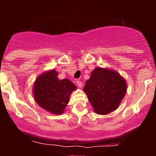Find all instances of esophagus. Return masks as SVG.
Listing matches in <instances>:
<instances>
[{
  "label": "esophagus",
  "instance_id": "1",
  "mask_svg": "<svg viewBox=\"0 0 156 156\" xmlns=\"http://www.w3.org/2000/svg\"><path fill=\"white\" fill-rule=\"evenodd\" d=\"M76 83L79 88H82V87H83V83H82L81 81H80V80H77Z\"/></svg>",
  "mask_w": 156,
  "mask_h": 156
}]
</instances>
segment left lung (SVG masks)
Instances as JSON below:
<instances>
[{"mask_svg": "<svg viewBox=\"0 0 156 156\" xmlns=\"http://www.w3.org/2000/svg\"><path fill=\"white\" fill-rule=\"evenodd\" d=\"M127 87L126 80L117 71L97 67L83 90L94 112L105 115L117 109L126 94Z\"/></svg>", "mask_w": 156, "mask_h": 156, "instance_id": "left-lung-1", "label": "left lung"}]
</instances>
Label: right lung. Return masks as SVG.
<instances>
[{"mask_svg":"<svg viewBox=\"0 0 156 156\" xmlns=\"http://www.w3.org/2000/svg\"><path fill=\"white\" fill-rule=\"evenodd\" d=\"M76 86L69 79L60 80L55 69L39 75L34 83L33 94L41 108L55 115L64 112Z\"/></svg>","mask_w":156,"mask_h":156,"instance_id":"right-lung-1","label":"right lung"}]
</instances>
